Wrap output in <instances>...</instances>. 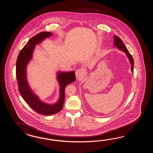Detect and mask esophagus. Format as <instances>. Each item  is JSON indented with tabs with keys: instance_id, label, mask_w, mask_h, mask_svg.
Listing matches in <instances>:
<instances>
[{
	"instance_id": "1",
	"label": "esophagus",
	"mask_w": 153,
	"mask_h": 153,
	"mask_svg": "<svg viewBox=\"0 0 153 153\" xmlns=\"http://www.w3.org/2000/svg\"><path fill=\"white\" fill-rule=\"evenodd\" d=\"M84 71L82 68H78L77 70H76L75 71V74L76 76V78L77 79H81L84 76Z\"/></svg>"
}]
</instances>
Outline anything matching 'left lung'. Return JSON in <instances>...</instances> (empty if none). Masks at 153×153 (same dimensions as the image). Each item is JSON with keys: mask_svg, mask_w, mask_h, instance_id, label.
<instances>
[{"mask_svg": "<svg viewBox=\"0 0 153 153\" xmlns=\"http://www.w3.org/2000/svg\"><path fill=\"white\" fill-rule=\"evenodd\" d=\"M116 47L118 48L121 51L125 52L126 53L127 57L128 58L129 62L131 64V70L133 72V66H134V60L132 58V56L129 53V51L127 49V48L125 47V45L123 44L121 39H120L119 37L114 36V44Z\"/></svg>", "mask_w": 153, "mask_h": 153, "instance_id": "8db88e82", "label": "left lung"}]
</instances>
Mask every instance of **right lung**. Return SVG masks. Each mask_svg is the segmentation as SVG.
Wrapping results in <instances>:
<instances>
[{"mask_svg": "<svg viewBox=\"0 0 153 153\" xmlns=\"http://www.w3.org/2000/svg\"><path fill=\"white\" fill-rule=\"evenodd\" d=\"M51 35V32H42L31 38L21 49L16 60V75L21 95L32 109L44 115H53L62 110L64 102L65 87L76 79L75 71L58 72L57 79L60 87V96L59 101L51 105L40 101L28 86L26 79V66L32 58L35 45Z\"/></svg>", "mask_w": 153, "mask_h": 153, "instance_id": "add662e5", "label": "right lung"}]
</instances>
